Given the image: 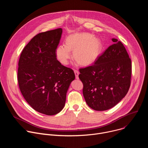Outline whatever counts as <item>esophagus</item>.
<instances>
[{
    "instance_id": "obj_1",
    "label": "esophagus",
    "mask_w": 148,
    "mask_h": 148,
    "mask_svg": "<svg viewBox=\"0 0 148 148\" xmlns=\"http://www.w3.org/2000/svg\"><path fill=\"white\" fill-rule=\"evenodd\" d=\"M74 73L75 75L76 79H78V75H79V71L77 70H74Z\"/></svg>"
}]
</instances>
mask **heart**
<instances>
[{"mask_svg":"<svg viewBox=\"0 0 148 148\" xmlns=\"http://www.w3.org/2000/svg\"><path fill=\"white\" fill-rule=\"evenodd\" d=\"M101 47L100 40L92 34L75 33L66 38L65 45L57 47L55 54L61 64L67 65L71 57L70 51H73V57L79 64L88 66L97 59Z\"/></svg>","mask_w":148,"mask_h":148,"instance_id":"heart-1","label":"heart"}]
</instances>
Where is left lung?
Instances as JSON below:
<instances>
[{"mask_svg":"<svg viewBox=\"0 0 148 148\" xmlns=\"http://www.w3.org/2000/svg\"><path fill=\"white\" fill-rule=\"evenodd\" d=\"M112 40L114 44L98 56L94 64L79 69L84 97L95 111L114 107L131 86V60L121 42L116 38Z\"/></svg>","mask_w":148,"mask_h":148,"instance_id":"left-lung-1","label":"left lung"}]
</instances>
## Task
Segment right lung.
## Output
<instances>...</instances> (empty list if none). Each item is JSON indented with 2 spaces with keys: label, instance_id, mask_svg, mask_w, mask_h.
<instances>
[{
  "label": "right lung",
  "instance_id": "add662e5",
  "mask_svg": "<svg viewBox=\"0 0 148 148\" xmlns=\"http://www.w3.org/2000/svg\"><path fill=\"white\" fill-rule=\"evenodd\" d=\"M62 29L40 33L24 47L18 60L17 81L21 93L36 111L54 115L64 107L74 71L57 60L55 51Z\"/></svg>",
  "mask_w": 148,
  "mask_h": 148
}]
</instances>
